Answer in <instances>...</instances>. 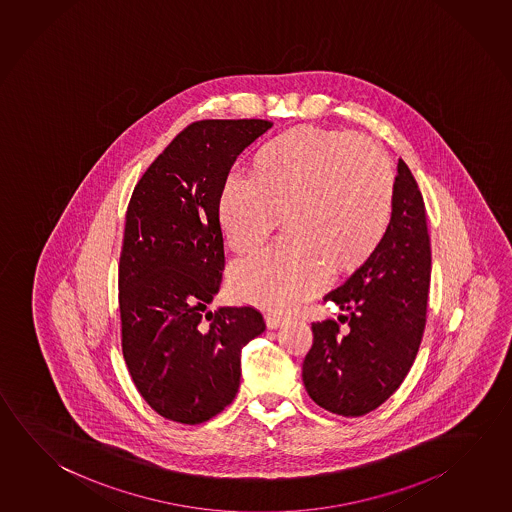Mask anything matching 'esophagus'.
<instances>
[{
    "label": "esophagus",
    "instance_id": "esophagus-1",
    "mask_svg": "<svg viewBox=\"0 0 512 512\" xmlns=\"http://www.w3.org/2000/svg\"><path fill=\"white\" fill-rule=\"evenodd\" d=\"M284 322H286L284 316L271 313L266 314V325H268V329H277V327H280Z\"/></svg>",
    "mask_w": 512,
    "mask_h": 512
}]
</instances>
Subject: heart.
<instances>
[{
  "label": "heart",
  "instance_id": "b5f03b06",
  "mask_svg": "<svg viewBox=\"0 0 512 512\" xmlns=\"http://www.w3.org/2000/svg\"><path fill=\"white\" fill-rule=\"evenodd\" d=\"M395 176L385 151L349 131L296 127L253 153L248 180L228 176L217 217L235 253H252L280 217L286 239L230 269L235 296L291 313L320 287L325 269L361 268L385 239Z\"/></svg>",
  "mask_w": 512,
  "mask_h": 512
}]
</instances>
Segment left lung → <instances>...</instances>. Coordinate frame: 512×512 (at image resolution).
Here are the masks:
<instances>
[{
  "mask_svg": "<svg viewBox=\"0 0 512 512\" xmlns=\"http://www.w3.org/2000/svg\"><path fill=\"white\" fill-rule=\"evenodd\" d=\"M431 248L426 208L408 165L399 160L392 219L376 253L325 300L336 320L313 323L302 365L309 397L327 412L359 417L376 410L410 372L426 325Z\"/></svg>",
  "mask_w": 512,
  "mask_h": 512,
  "instance_id": "8db88e82",
  "label": "left lung"
}]
</instances>
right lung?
<instances>
[{
    "label": "right lung",
    "mask_w": 512,
    "mask_h": 512,
    "mask_svg": "<svg viewBox=\"0 0 512 512\" xmlns=\"http://www.w3.org/2000/svg\"><path fill=\"white\" fill-rule=\"evenodd\" d=\"M268 120H199L136 183L118 264L122 352L169 421L201 424L234 401L241 350L266 329L250 305L210 311L225 269L217 194Z\"/></svg>",
    "instance_id": "obj_1"
}]
</instances>
